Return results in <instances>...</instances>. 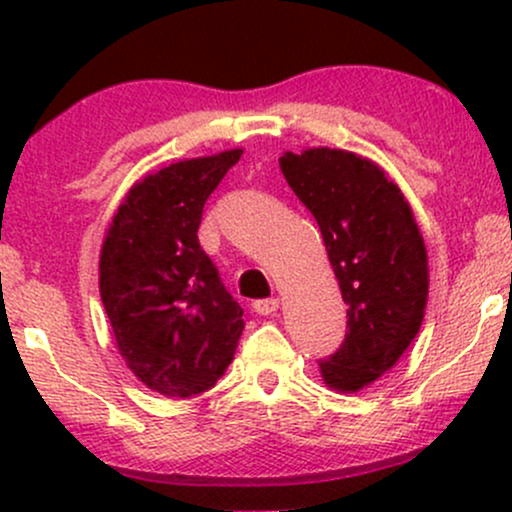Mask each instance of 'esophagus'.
Wrapping results in <instances>:
<instances>
[{"label":"esophagus","instance_id":"34e87169","mask_svg":"<svg viewBox=\"0 0 512 512\" xmlns=\"http://www.w3.org/2000/svg\"><path fill=\"white\" fill-rule=\"evenodd\" d=\"M252 310H255L257 315H274L276 310H279V301H276V298H262V301L252 303Z\"/></svg>","mask_w":512,"mask_h":512}]
</instances>
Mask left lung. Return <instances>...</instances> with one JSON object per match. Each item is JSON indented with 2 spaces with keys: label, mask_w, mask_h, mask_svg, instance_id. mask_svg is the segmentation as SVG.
<instances>
[{
  "label": "left lung",
  "mask_w": 512,
  "mask_h": 512,
  "mask_svg": "<svg viewBox=\"0 0 512 512\" xmlns=\"http://www.w3.org/2000/svg\"><path fill=\"white\" fill-rule=\"evenodd\" d=\"M281 173L320 226L346 303L344 342L320 361L325 383L358 392L387 373L424 322L426 245L399 187L342 149L286 151Z\"/></svg>",
  "instance_id": "obj_1"
}]
</instances>
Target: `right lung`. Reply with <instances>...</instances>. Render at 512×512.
Instances as JSON below:
<instances>
[{
  "instance_id": "right-lung-1",
  "label": "right lung",
  "mask_w": 512,
  "mask_h": 512,
  "mask_svg": "<svg viewBox=\"0 0 512 512\" xmlns=\"http://www.w3.org/2000/svg\"><path fill=\"white\" fill-rule=\"evenodd\" d=\"M243 149L170 163L117 209L101 250V298L129 370L166 397L216 385L233 361L243 308L199 248L204 204Z\"/></svg>"
}]
</instances>
